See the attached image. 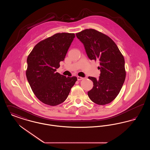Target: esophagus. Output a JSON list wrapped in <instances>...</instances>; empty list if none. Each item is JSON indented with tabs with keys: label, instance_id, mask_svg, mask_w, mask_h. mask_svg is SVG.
<instances>
[{
	"label": "esophagus",
	"instance_id": "34e87169",
	"mask_svg": "<svg viewBox=\"0 0 150 150\" xmlns=\"http://www.w3.org/2000/svg\"><path fill=\"white\" fill-rule=\"evenodd\" d=\"M77 78H78V80H83V78L81 77V76H77Z\"/></svg>",
	"mask_w": 150,
	"mask_h": 150
}]
</instances>
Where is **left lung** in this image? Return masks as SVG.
Listing matches in <instances>:
<instances>
[{
  "instance_id": "left-lung-1",
  "label": "left lung",
  "mask_w": 150,
  "mask_h": 150,
  "mask_svg": "<svg viewBox=\"0 0 150 150\" xmlns=\"http://www.w3.org/2000/svg\"><path fill=\"white\" fill-rule=\"evenodd\" d=\"M76 35L83 43L89 58L100 62L99 79L88 77L93 87L88 95L97 105L108 104L119 94L125 79L124 56L109 36L97 30L86 29Z\"/></svg>"
}]
</instances>
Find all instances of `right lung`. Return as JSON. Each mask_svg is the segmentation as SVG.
Instances as JSON below:
<instances>
[{
  "label": "right lung",
  "instance_id": "obj_1",
  "mask_svg": "<svg viewBox=\"0 0 150 150\" xmlns=\"http://www.w3.org/2000/svg\"><path fill=\"white\" fill-rule=\"evenodd\" d=\"M74 33H57L38 43L29 54L26 78L36 97L44 104L57 106L64 102L77 81L56 72L64 60Z\"/></svg>",
  "mask_w": 150,
  "mask_h": 150
}]
</instances>
